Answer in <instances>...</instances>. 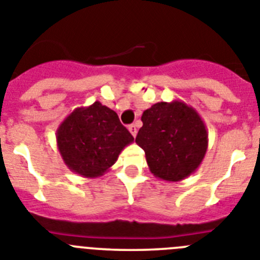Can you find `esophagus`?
I'll return each mask as SVG.
<instances>
[{"mask_svg": "<svg viewBox=\"0 0 260 260\" xmlns=\"http://www.w3.org/2000/svg\"><path fill=\"white\" fill-rule=\"evenodd\" d=\"M128 129H129L131 135H132L133 137H136V135H137V127H136V124H131L129 127H128Z\"/></svg>", "mask_w": 260, "mask_h": 260, "instance_id": "1", "label": "esophagus"}]
</instances>
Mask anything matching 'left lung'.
<instances>
[{"instance_id":"obj_1","label":"left lung","mask_w":260,"mask_h":260,"mask_svg":"<svg viewBox=\"0 0 260 260\" xmlns=\"http://www.w3.org/2000/svg\"><path fill=\"white\" fill-rule=\"evenodd\" d=\"M136 144L158 179L179 182L195 173L208 149V132L195 108L180 101L158 102L141 116Z\"/></svg>"}]
</instances>
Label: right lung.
Returning a JSON list of instances; mask_svg holds the SVG:
<instances>
[{"label": "right lung", "instance_id": "obj_1", "mask_svg": "<svg viewBox=\"0 0 260 260\" xmlns=\"http://www.w3.org/2000/svg\"><path fill=\"white\" fill-rule=\"evenodd\" d=\"M133 140L116 112L101 102L76 108L56 132L64 164L69 170L85 178L102 177Z\"/></svg>", "mask_w": 260, "mask_h": 260}]
</instances>
